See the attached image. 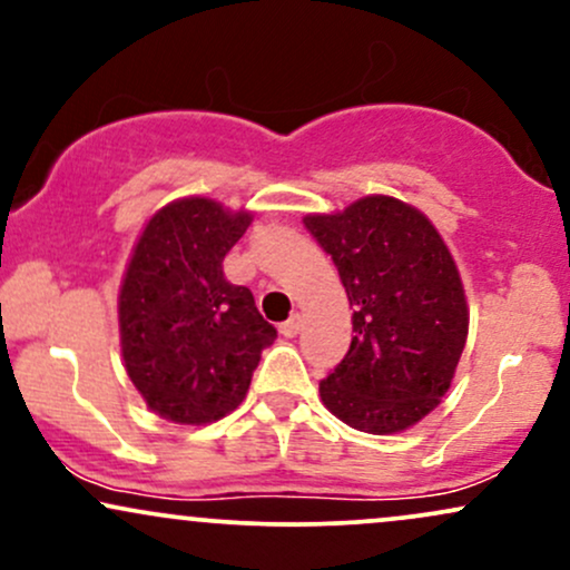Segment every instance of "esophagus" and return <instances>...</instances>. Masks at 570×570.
<instances>
[{
    "label": "esophagus",
    "instance_id": "obj_1",
    "mask_svg": "<svg viewBox=\"0 0 570 570\" xmlns=\"http://www.w3.org/2000/svg\"><path fill=\"white\" fill-rule=\"evenodd\" d=\"M299 326H303V316H299V313H292V316L278 326V332L284 337H294L299 332Z\"/></svg>",
    "mask_w": 570,
    "mask_h": 570
}]
</instances>
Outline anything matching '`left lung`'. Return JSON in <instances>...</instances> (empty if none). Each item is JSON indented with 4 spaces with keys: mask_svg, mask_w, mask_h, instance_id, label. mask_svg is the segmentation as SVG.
<instances>
[{
    "mask_svg": "<svg viewBox=\"0 0 570 570\" xmlns=\"http://www.w3.org/2000/svg\"><path fill=\"white\" fill-rule=\"evenodd\" d=\"M353 305L351 348L318 383L332 415L394 434L440 404L466 345L469 311L448 246L417 208L385 195L305 217Z\"/></svg>",
    "mask_w": 570,
    "mask_h": 570,
    "instance_id": "8db88e82",
    "label": "left lung"
}]
</instances>
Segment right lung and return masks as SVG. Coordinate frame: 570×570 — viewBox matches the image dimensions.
I'll return each mask as SVG.
<instances>
[{
    "label": "right lung",
    "mask_w": 570,
    "mask_h": 570,
    "mask_svg": "<svg viewBox=\"0 0 570 570\" xmlns=\"http://www.w3.org/2000/svg\"><path fill=\"white\" fill-rule=\"evenodd\" d=\"M252 214L208 198L168 203L144 227L120 289L128 377L149 410L212 423L244 402L259 353L276 340L246 286L222 273Z\"/></svg>",
    "instance_id": "right-lung-1"
}]
</instances>
